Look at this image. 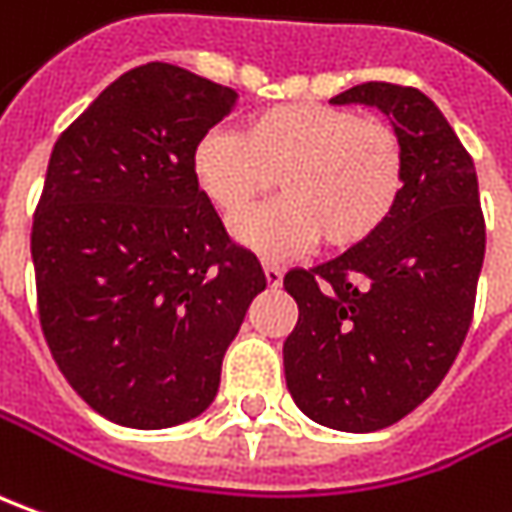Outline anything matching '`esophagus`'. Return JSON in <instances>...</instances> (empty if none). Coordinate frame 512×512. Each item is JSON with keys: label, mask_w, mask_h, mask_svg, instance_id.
<instances>
[{"label": "esophagus", "mask_w": 512, "mask_h": 512, "mask_svg": "<svg viewBox=\"0 0 512 512\" xmlns=\"http://www.w3.org/2000/svg\"><path fill=\"white\" fill-rule=\"evenodd\" d=\"M263 274H266V283L277 289L280 283H283V269L280 266H274V263H263Z\"/></svg>", "instance_id": "34e87169"}]
</instances>
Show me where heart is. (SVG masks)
Masks as SVG:
<instances>
[{"instance_id":"obj_1","label":"heart","mask_w":512,"mask_h":512,"mask_svg":"<svg viewBox=\"0 0 512 512\" xmlns=\"http://www.w3.org/2000/svg\"><path fill=\"white\" fill-rule=\"evenodd\" d=\"M192 178L223 221H238L281 181L284 201L235 226L255 255L348 252L377 235L405 189V144L379 118L334 104H277L240 135L212 130L192 150Z\"/></svg>"}]
</instances>
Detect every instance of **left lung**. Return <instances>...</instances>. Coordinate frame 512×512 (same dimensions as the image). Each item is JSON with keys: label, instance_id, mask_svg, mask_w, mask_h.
Masks as SVG:
<instances>
[{"label": "left lung", "instance_id": "8db88e82", "mask_svg": "<svg viewBox=\"0 0 512 512\" xmlns=\"http://www.w3.org/2000/svg\"><path fill=\"white\" fill-rule=\"evenodd\" d=\"M331 101L391 115L405 189L374 238L283 277L297 303L283 368L309 419L368 433L422 405L456 360L476 306L485 215L473 158L425 93L365 81Z\"/></svg>", "mask_w": 512, "mask_h": 512}]
</instances>
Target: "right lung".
Listing matches in <instances>:
<instances>
[{
	"instance_id": "add662e5",
	"label": "right lung",
	"mask_w": 512,
	"mask_h": 512,
	"mask_svg": "<svg viewBox=\"0 0 512 512\" xmlns=\"http://www.w3.org/2000/svg\"><path fill=\"white\" fill-rule=\"evenodd\" d=\"M238 93L150 62L59 135L33 212L39 323L93 411L158 431L203 414L255 294L257 257L226 235L192 150Z\"/></svg>"
}]
</instances>
